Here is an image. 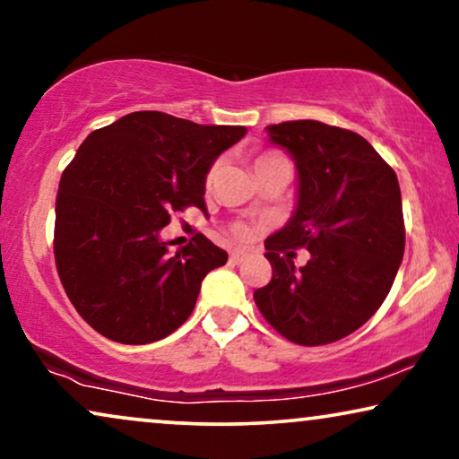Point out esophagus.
Returning <instances> with one entry per match:
<instances>
[{"mask_svg":"<svg viewBox=\"0 0 459 459\" xmlns=\"http://www.w3.org/2000/svg\"><path fill=\"white\" fill-rule=\"evenodd\" d=\"M248 256L247 248H231L230 250V261L231 263H242Z\"/></svg>","mask_w":459,"mask_h":459,"instance_id":"34e87169","label":"esophagus"}]
</instances>
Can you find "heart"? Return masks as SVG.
I'll list each match as a JSON object with an SVG mask.
<instances>
[{
	"instance_id": "b5f03b06",
	"label": "heart",
	"mask_w": 459,
	"mask_h": 459,
	"mask_svg": "<svg viewBox=\"0 0 459 459\" xmlns=\"http://www.w3.org/2000/svg\"><path fill=\"white\" fill-rule=\"evenodd\" d=\"M273 159H280V156H278V154H273V152L259 154V156H256V159H255V169H256V167H261V165H265V162L273 160ZM212 178H215V169H211V173H209V178H206V181H209V184H211ZM231 230H234V234H236V236H247V228H244L242 223H236L234 228H231Z\"/></svg>"
}]
</instances>
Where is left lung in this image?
<instances>
[{
    "label": "left lung",
    "instance_id": "1",
    "mask_svg": "<svg viewBox=\"0 0 459 459\" xmlns=\"http://www.w3.org/2000/svg\"><path fill=\"white\" fill-rule=\"evenodd\" d=\"M267 135L292 156L299 190L290 221L265 240L273 275L255 290V303L288 341H341L378 311L403 261L397 175L349 129L286 121L269 125ZM300 246L310 261L294 268Z\"/></svg>",
    "mask_w": 459,
    "mask_h": 459
}]
</instances>
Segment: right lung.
<instances>
[{
	"instance_id": "obj_1",
	"label": "right lung",
	"mask_w": 459,
	"mask_h": 459,
	"mask_svg": "<svg viewBox=\"0 0 459 459\" xmlns=\"http://www.w3.org/2000/svg\"><path fill=\"white\" fill-rule=\"evenodd\" d=\"M244 135L242 125L142 110L85 137L60 178L54 255L68 299L93 330L146 344L190 317L204 275L228 253L196 234L171 255L160 230L175 211L206 209V173Z\"/></svg>"
}]
</instances>
